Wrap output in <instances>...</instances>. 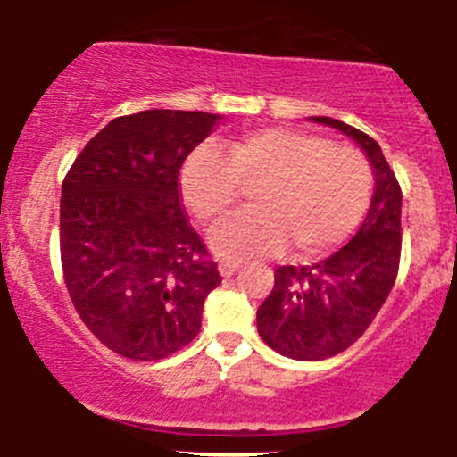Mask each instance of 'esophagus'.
Returning a JSON list of instances; mask_svg holds the SVG:
<instances>
[{"instance_id":"obj_1","label":"esophagus","mask_w":457,"mask_h":457,"mask_svg":"<svg viewBox=\"0 0 457 457\" xmlns=\"http://www.w3.org/2000/svg\"><path fill=\"white\" fill-rule=\"evenodd\" d=\"M238 262H234V261H223L219 265V271H220V276H223V278H229V276H234L238 271Z\"/></svg>"}]
</instances>
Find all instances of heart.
Listing matches in <instances>:
<instances>
[{
  "mask_svg": "<svg viewBox=\"0 0 457 457\" xmlns=\"http://www.w3.org/2000/svg\"><path fill=\"white\" fill-rule=\"evenodd\" d=\"M181 196L201 223L232 210L241 186H261L258 210L223 220L212 247L225 258L320 256L338 245L367 212L373 174L356 147L287 128H262L228 143V156L199 145L181 168Z\"/></svg>",
  "mask_w": 457,
  "mask_h": 457,
  "instance_id": "heart-1",
  "label": "heart"
}]
</instances>
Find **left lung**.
Returning a JSON list of instances; mask_svg holds the SVG:
<instances>
[{
  "instance_id": "obj_1",
  "label": "left lung",
  "mask_w": 457,
  "mask_h": 457,
  "mask_svg": "<svg viewBox=\"0 0 457 457\" xmlns=\"http://www.w3.org/2000/svg\"><path fill=\"white\" fill-rule=\"evenodd\" d=\"M352 137L367 154L373 196L352 241L314 265H283L274 289L256 312L261 338L294 361H325L352 347L380 312L398 276L403 192L380 145L358 128L331 117H310Z\"/></svg>"
}]
</instances>
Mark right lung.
I'll return each instance as SVG.
<instances>
[{"mask_svg": "<svg viewBox=\"0 0 457 457\" xmlns=\"http://www.w3.org/2000/svg\"><path fill=\"white\" fill-rule=\"evenodd\" d=\"M220 114L143 110L96 132L66 174L59 245L68 294L87 329L132 361L195 340L220 285L179 199L183 161Z\"/></svg>", "mask_w": 457, "mask_h": 457, "instance_id": "obj_1", "label": "right lung"}]
</instances>
